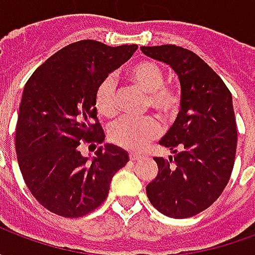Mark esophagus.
I'll list each match as a JSON object with an SVG mask.
<instances>
[{"mask_svg":"<svg viewBox=\"0 0 255 255\" xmlns=\"http://www.w3.org/2000/svg\"><path fill=\"white\" fill-rule=\"evenodd\" d=\"M139 158H140V154H135V153H131V154H129V160L131 161H136L139 160Z\"/></svg>","mask_w":255,"mask_h":255,"instance_id":"esophagus-1","label":"esophagus"}]
</instances>
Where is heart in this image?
<instances>
[{
  "mask_svg": "<svg viewBox=\"0 0 255 255\" xmlns=\"http://www.w3.org/2000/svg\"><path fill=\"white\" fill-rule=\"evenodd\" d=\"M128 79L144 94H147V105L162 117L175 116L180 108V94L172 87L164 86V72L157 63L143 60L133 64L128 69ZM94 105L97 112L104 117L112 119L119 113L117 90L115 79L105 76L94 93ZM162 132L160 122L154 117L135 120L124 117L109 128V138L123 149L138 151L158 138Z\"/></svg>",
  "mask_w": 255,
  "mask_h": 255,
  "instance_id": "1",
  "label": "heart"
}]
</instances>
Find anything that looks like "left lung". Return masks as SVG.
<instances>
[{"mask_svg":"<svg viewBox=\"0 0 255 255\" xmlns=\"http://www.w3.org/2000/svg\"><path fill=\"white\" fill-rule=\"evenodd\" d=\"M147 57L168 64L180 82V112L160 144L173 157H154L158 173L146 186L158 212L187 219L208 209L230 180L236 154L232 95L195 53L176 45L142 46Z\"/></svg>","mask_w":255,"mask_h":255,"instance_id":"8db88e82","label":"left lung"}]
</instances>
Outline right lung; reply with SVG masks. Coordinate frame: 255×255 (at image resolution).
<instances>
[{
  "label": "right lung",
  "instance_id": "obj_1",
  "mask_svg": "<svg viewBox=\"0 0 255 255\" xmlns=\"http://www.w3.org/2000/svg\"><path fill=\"white\" fill-rule=\"evenodd\" d=\"M136 49L75 42L25 83L16 126L17 162L31 194L52 213L76 219L95 210L108 197L112 177L128 162L127 151L115 144L101 146L91 160L79 146L104 142L95 89Z\"/></svg>",
  "mask_w": 255,
  "mask_h": 255
}]
</instances>
